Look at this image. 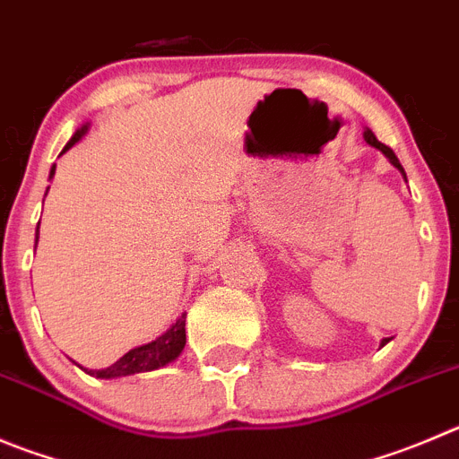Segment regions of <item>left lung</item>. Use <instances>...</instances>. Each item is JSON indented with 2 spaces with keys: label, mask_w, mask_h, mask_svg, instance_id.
<instances>
[{
  "label": "left lung",
  "mask_w": 459,
  "mask_h": 459,
  "mask_svg": "<svg viewBox=\"0 0 459 459\" xmlns=\"http://www.w3.org/2000/svg\"><path fill=\"white\" fill-rule=\"evenodd\" d=\"M362 135H365L367 144H369V147H374V149H378V152H383V156L387 158V160L392 162V165L396 167V169L401 171V174H403V178H405V169H403V165H401V162H398L396 153H394L392 149L387 147V144L378 143V138H376L374 133H371V128H365V133H362ZM405 181H408V178H405ZM387 342H392V337H385V340H380V346H385V344H387Z\"/></svg>",
  "instance_id": "1"
}]
</instances>
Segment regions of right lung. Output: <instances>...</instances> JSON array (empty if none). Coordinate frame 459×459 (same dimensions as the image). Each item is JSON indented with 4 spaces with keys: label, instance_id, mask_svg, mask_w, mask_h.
<instances>
[{
    "label": "right lung",
    "instance_id": "right-lung-1",
    "mask_svg": "<svg viewBox=\"0 0 459 459\" xmlns=\"http://www.w3.org/2000/svg\"><path fill=\"white\" fill-rule=\"evenodd\" d=\"M88 128H90V122H85L83 126L76 128L74 135H72L70 143L65 144V149H63L61 153H65L67 149L74 147V144L83 138L85 133H88ZM54 174H56V165L51 167L49 178H54ZM47 190H49V187H47ZM38 229H40V224H38ZM38 229H36V244H38V235H40L38 233ZM183 346H186V312H183V315L178 316V319L174 321L165 333H162V335H158L156 340L147 342V344L131 349L128 353H124L115 365L106 367V369H85V367L81 365L79 367L90 376H97V378L101 380H113V378H122V376L144 374V371H153V369H160V367L171 365V362L181 355Z\"/></svg>",
    "mask_w": 459,
    "mask_h": 459
}]
</instances>
